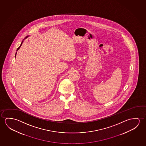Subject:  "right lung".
Returning a JSON list of instances; mask_svg holds the SVG:
<instances>
[{"label": "right lung", "mask_w": 146, "mask_h": 146, "mask_svg": "<svg viewBox=\"0 0 146 146\" xmlns=\"http://www.w3.org/2000/svg\"><path fill=\"white\" fill-rule=\"evenodd\" d=\"M28 36H26V37H25V38H24V39H23V41H22V42H21V44H20V46H19V47L18 48V49H17V51H18L19 50V49H20V47H21V46H22V44H23V42H24V39H26V38H27V37H28ZM16 54H17V52H16V55H15V57H16Z\"/></svg>", "instance_id": "right-lung-1"}]
</instances>
